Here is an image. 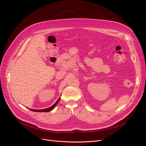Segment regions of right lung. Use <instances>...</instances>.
Instances as JSON below:
<instances>
[{
  "instance_id": "right-lung-1",
  "label": "right lung",
  "mask_w": 146,
  "mask_h": 146,
  "mask_svg": "<svg viewBox=\"0 0 146 146\" xmlns=\"http://www.w3.org/2000/svg\"><path fill=\"white\" fill-rule=\"evenodd\" d=\"M59 99H60V98L57 100V101L54 104V105H53L52 106H51V107H50V108H48L44 109H41V110H36V109H30V110H31V111H35V112H48V111H51V110H53V109H54V108L56 106V105L58 104V103Z\"/></svg>"
}]
</instances>
